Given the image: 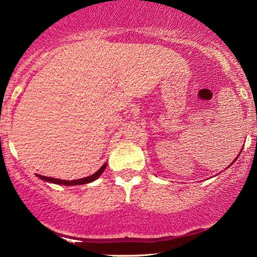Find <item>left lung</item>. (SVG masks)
Masks as SVG:
<instances>
[{"instance_id": "left-lung-1", "label": "left lung", "mask_w": 257, "mask_h": 257, "mask_svg": "<svg viewBox=\"0 0 257 257\" xmlns=\"http://www.w3.org/2000/svg\"><path fill=\"white\" fill-rule=\"evenodd\" d=\"M236 159H237V157H236ZM236 159H235V160H236ZM235 160H234V161H233V163H231V164H234V163H235ZM231 164H230V165H231ZM230 165H229V166H230Z\"/></svg>"}]
</instances>
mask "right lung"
<instances>
[{
    "mask_svg": "<svg viewBox=\"0 0 257 257\" xmlns=\"http://www.w3.org/2000/svg\"><path fill=\"white\" fill-rule=\"evenodd\" d=\"M107 165L104 164L99 170H98L96 173H93L92 175H89V177L82 178V179H77V180H62V179H55V178H50V177H44V175L41 174H36L37 178L42 179L43 181L47 182H51V184H56V185H64V186H77V185H84V184H90L98 179L101 175V173L105 171Z\"/></svg>",
    "mask_w": 257,
    "mask_h": 257,
    "instance_id": "right-lung-1",
    "label": "right lung"
}]
</instances>
